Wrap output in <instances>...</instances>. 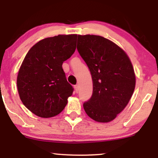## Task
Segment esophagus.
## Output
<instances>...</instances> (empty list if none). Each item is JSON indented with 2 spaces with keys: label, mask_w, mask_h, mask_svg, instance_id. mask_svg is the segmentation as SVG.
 Listing matches in <instances>:
<instances>
[{
  "label": "esophagus",
  "mask_w": 158,
  "mask_h": 158,
  "mask_svg": "<svg viewBox=\"0 0 158 158\" xmlns=\"http://www.w3.org/2000/svg\"><path fill=\"white\" fill-rule=\"evenodd\" d=\"M74 88H75V92H76V93L78 92V85H74Z\"/></svg>",
  "instance_id": "esophagus-1"
}]
</instances>
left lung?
<instances>
[{
  "instance_id": "left-lung-1",
  "label": "left lung",
  "mask_w": 158,
  "mask_h": 158,
  "mask_svg": "<svg viewBox=\"0 0 158 158\" xmlns=\"http://www.w3.org/2000/svg\"><path fill=\"white\" fill-rule=\"evenodd\" d=\"M77 49L93 80V95L84 103V110L96 122H111L127 106L135 90L131 60L119 46L98 35H78Z\"/></svg>"
}]
</instances>
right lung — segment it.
<instances>
[{
	"mask_svg": "<svg viewBox=\"0 0 158 158\" xmlns=\"http://www.w3.org/2000/svg\"><path fill=\"white\" fill-rule=\"evenodd\" d=\"M77 34H59L34 45L25 56L17 75L19 95L30 111L42 118L61 113L72 96L62 63L76 49Z\"/></svg>",
	"mask_w": 158,
	"mask_h": 158,
	"instance_id": "right-lung-1",
	"label": "right lung"
}]
</instances>
